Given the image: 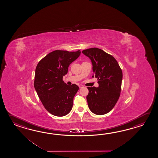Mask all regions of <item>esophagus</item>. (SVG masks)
<instances>
[{"mask_svg": "<svg viewBox=\"0 0 158 158\" xmlns=\"http://www.w3.org/2000/svg\"><path fill=\"white\" fill-rule=\"evenodd\" d=\"M78 86H79V88H82V87H84V85H78Z\"/></svg>", "mask_w": 158, "mask_h": 158, "instance_id": "esophagus-1", "label": "esophagus"}]
</instances>
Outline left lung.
Returning <instances> with one entry per match:
<instances>
[{"instance_id":"obj_1","label":"left lung","mask_w":158,"mask_h":158,"mask_svg":"<svg viewBox=\"0 0 158 158\" xmlns=\"http://www.w3.org/2000/svg\"><path fill=\"white\" fill-rule=\"evenodd\" d=\"M89 57L99 87H87L86 97L89 108L98 115L106 114L114 107L120 97L123 72L118 61L112 55L98 48L82 51Z\"/></svg>"}]
</instances>
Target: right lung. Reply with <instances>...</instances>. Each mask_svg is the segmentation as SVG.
Returning a JSON list of instances; mask_svg holds the SVG:
<instances>
[{
    "mask_svg": "<svg viewBox=\"0 0 158 158\" xmlns=\"http://www.w3.org/2000/svg\"><path fill=\"white\" fill-rule=\"evenodd\" d=\"M76 52L55 50L47 54L37 64L34 86L44 108L51 114L64 116L73 107V98L79 87L68 85L63 77L69 65L80 55Z\"/></svg>",
    "mask_w": 158,
    "mask_h": 158,
    "instance_id": "right-lung-1",
    "label": "right lung"
}]
</instances>
